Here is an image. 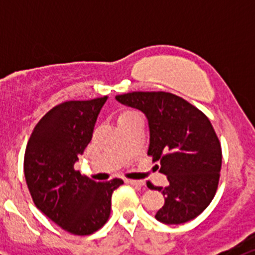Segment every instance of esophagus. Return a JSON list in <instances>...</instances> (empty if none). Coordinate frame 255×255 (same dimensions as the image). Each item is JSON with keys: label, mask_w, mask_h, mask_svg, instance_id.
<instances>
[{"label": "esophagus", "mask_w": 255, "mask_h": 255, "mask_svg": "<svg viewBox=\"0 0 255 255\" xmlns=\"http://www.w3.org/2000/svg\"><path fill=\"white\" fill-rule=\"evenodd\" d=\"M125 182H128L130 185L138 186V188H141L144 185V181H141V180H125Z\"/></svg>", "instance_id": "obj_1"}]
</instances>
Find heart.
I'll list each match as a JSON object with an SVG mask.
<instances>
[{"instance_id":"b5f03b06","label":"heart","mask_w":255,"mask_h":255,"mask_svg":"<svg viewBox=\"0 0 255 255\" xmlns=\"http://www.w3.org/2000/svg\"><path fill=\"white\" fill-rule=\"evenodd\" d=\"M135 112H131V111H126V112H123V114L120 115V117H119V120H124V119H129V117H132L135 116Z\"/></svg>"}]
</instances>
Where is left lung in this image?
<instances>
[{"label": "left lung", "instance_id": "8db88e82", "mask_svg": "<svg viewBox=\"0 0 255 255\" xmlns=\"http://www.w3.org/2000/svg\"><path fill=\"white\" fill-rule=\"evenodd\" d=\"M117 102L143 112L149 125L148 154L159 162L168 186H157L164 204L155 218L166 225L185 224L199 216L216 194L222 152L208 117L166 92H132Z\"/></svg>", "mask_w": 255, "mask_h": 255}]
</instances>
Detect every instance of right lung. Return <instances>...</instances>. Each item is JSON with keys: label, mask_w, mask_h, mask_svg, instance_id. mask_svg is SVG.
Listing matches in <instances>:
<instances>
[{"label": "right lung", "mask_w": 255, "mask_h": 255, "mask_svg": "<svg viewBox=\"0 0 255 255\" xmlns=\"http://www.w3.org/2000/svg\"><path fill=\"white\" fill-rule=\"evenodd\" d=\"M107 98L56 106L40 119L26 145L24 175L33 202L74 235L93 234L107 222L112 193L124 184L120 179L97 182L74 170Z\"/></svg>", "instance_id": "right-lung-1"}]
</instances>
